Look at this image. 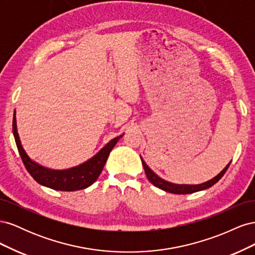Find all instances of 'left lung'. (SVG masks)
Listing matches in <instances>:
<instances>
[{"label":"left lung","mask_w":255,"mask_h":255,"mask_svg":"<svg viewBox=\"0 0 255 255\" xmlns=\"http://www.w3.org/2000/svg\"><path fill=\"white\" fill-rule=\"evenodd\" d=\"M141 161H142V165H143V168H144V172H145V175L146 177H148V180L154 185V186L158 187L159 189L161 190H165L167 192H171V194H176V195H186V194H192V192H197V191H200V190H204V189H207L212 187L214 184L217 183L221 177L223 176V174H225L228 170V168L231 164V161L228 164V166L223 169V170L217 175L215 176L214 179L207 181L203 184H199V185H179V184H173V183H170V182H167L163 179H160V177L158 175H156L155 173H154L151 169L148 167V165H146L143 159L141 158Z\"/></svg>","instance_id":"8db88e82"}]
</instances>
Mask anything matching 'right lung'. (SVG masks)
<instances>
[{
  "label": "right lung",
  "instance_id": "add662e5",
  "mask_svg": "<svg viewBox=\"0 0 255 255\" xmlns=\"http://www.w3.org/2000/svg\"><path fill=\"white\" fill-rule=\"evenodd\" d=\"M12 132L21 159L28 173L33 176V179L37 183L43 185L45 187L63 191H74L85 189L89 187L92 183H95L99 175L101 174L102 169L106 163V159L109 157L111 151L113 150L115 144L117 143L118 140L123 136L122 134L118 137L114 138V139L107 143L96 156L90 158L86 163L71 169H67V170H51V169L44 168L40 165L36 164L35 161H33L27 156L25 151L23 150L17 132L16 116H13L12 120Z\"/></svg>",
  "mask_w": 255,
  "mask_h": 255
}]
</instances>
